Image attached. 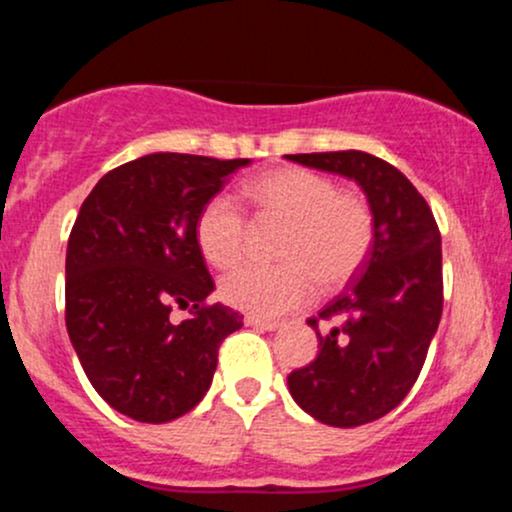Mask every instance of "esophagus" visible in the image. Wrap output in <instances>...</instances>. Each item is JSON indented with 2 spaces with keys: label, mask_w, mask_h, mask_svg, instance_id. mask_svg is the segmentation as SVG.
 Instances as JSON below:
<instances>
[{
  "label": "esophagus",
  "mask_w": 512,
  "mask_h": 512,
  "mask_svg": "<svg viewBox=\"0 0 512 512\" xmlns=\"http://www.w3.org/2000/svg\"><path fill=\"white\" fill-rule=\"evenodd\" d=\"M245 325L248 327H255V330H260V332H274V330H279V322L276 320H262V317H245Z\"/></svg>",
  "instance_id": "esophagus-1"
}]
</instances>
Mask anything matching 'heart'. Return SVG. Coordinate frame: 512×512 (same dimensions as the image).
<instances>
[{
	"instance_id": "1",
	"label": "heart",
	"mask_w": 512,
	"mask_h": 512,
	"mask_svg": "<svg viewBox=\"0 0 512 512\" xmlns=\"http://www.w3.org/2000/svg\"><path fill=\"white\" fill-rule=\"evenodd\" d=\"M257 219L286 223L276 267L245 264L221 279V298L252 317H279L308 303L315 281L325 289L346 284L366 262L375 238L368 202L337 190L325 175L305 168H279L248 185ZM248 221L231 197L216 195L197 216V245L214 267L240 260Z\"/></svg>"
}]
</instances>
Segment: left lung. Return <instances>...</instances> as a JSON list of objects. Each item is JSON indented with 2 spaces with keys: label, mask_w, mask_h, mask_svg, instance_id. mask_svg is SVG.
Listing matches in <instances>:
<instances>
[{
  "label": "left lung",
  "mask_w": 512,
  "mask_h": 512,
  "mask_svg": "<svg viewBox=\"0 0 512 512\" xmlns=\"http://www.w3.org/2000/svg\"><path fill=\"white\" fill-rule=\"evenodd\" d=\"M293 163L354 180L373 211L368 260L342 296L320 310L334 320L317 330V356L289 375L296 404L327 426L354 428L380 419L419 378L443 313L440 233L407 175L366 151L289 154Z\"/></svg>",
  "instance_id": "8db88e82"
}]
</instances>
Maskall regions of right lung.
<instances>
[{
    "label": "right lung",
    "instance_id": "1",
    "mask_svg": "<svg viewBox=\"0 0 512 512\" xmlns=\"http://www.w3.org/2000/svg\"><path fill=\"white\" fill-rule=\"evenodd\" d=\"M250 158L158 151L110 170L81 204L67 245V332L86 378L115 411L166 424L207 395L216 351L243 315L207 305L214 281L197 216ZM178 304L190 309L169 320Z\"/></svg>",
    "mask_w": 512,
    "mask_h": 512
}]
</instances>
